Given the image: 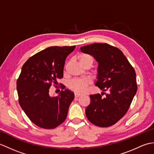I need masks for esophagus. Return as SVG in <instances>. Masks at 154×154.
<instances>
[{"instance_id":"34e87169","label":"esophagus","mask_w":154,"mask_h":154,"mask_svg":"<svg viewBox=\"0 0 154 154\" xmlns=\"http://www.w3.org/2000/svg\"><path fill=\"white\" fill-rule=\"evenodd\" d=\"M80 96H81V94H79V93H75V98H78V97H79Z\"/></svg>"}]
</instances>
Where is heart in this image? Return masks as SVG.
Here are the masks:
<instances>
[{
	"label": "heart",
	"instance_id": "heart-1",
	"mask_svg": "<svg viewBox=\"0 0 154 154\" xmlns=\"http://www.w3.org/2000/svg\"><path fill=\"white\" fill-rule=\"evenodd\" d=\"M81 64L89 61L93 63V59L88 54H81L79 57ZM90 80L88 79H74L70 81L69 87L77 93H83L86 90L88 85L90 83Z\"/></svg>",
	"mask_w": 154,
	"mask_h": 154
}]
</instances>
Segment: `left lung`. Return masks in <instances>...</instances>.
<instances>
[{
    "label": "left lung",
    "instance_id": "left-lung-1",
    "mask_svg": "<svg viewBox=\"0 0 154 154\" xmlns=\"http://www.w3.org/2000/svg\"><path fill=\"white\" fill-rule=\"evenodd\" d=\"M80 49L97 61L96 85L109 91L104 98L100 94H91L86 116L96 126H112L125 115L136 93L135 70L122 51L110 45L93 44Z\"/></svg>",
    "mask_w": 154,
    "mask_h": 154
}]
</instances>
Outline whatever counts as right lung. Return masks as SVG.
Here are the masks:
<instances>
[{"label":"right lung","mask_w":154,"mask_h":154,"mask_svg":"<svg viewBox=\"0 0 154 154\" xmlns=\"http://www.w3.org/2000/svg\"><path fill=\"white\" fill-rule=\"evenodd\" d=\"M74 46H51L38 52L23 65L16 82L19 104L32 122L51 129L64 122L74 93L61 91L56 97L49 93L52 83L63 76L65 61ZM64 88V87H63Z\"/></svg>","instance_id":"add662e5"}]
</instances>
